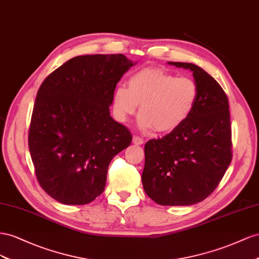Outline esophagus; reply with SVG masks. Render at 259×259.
<instances>
[{"instance_id":"34e87169","label":"esophagus","mask_w":259,"mask_h":259,"mask_svg":"<svg viewBox=\"0 0 259 259\" xmlns=\"http://www.w3.org/2000/svg\"><path fill=\"white\" fill-rule=\"evenodd\" d=\"M132 142H134V143L137 144V145H141V144L144 143V140H143L142 138L138 137V136H135L134 139H132Z\"/></svg>"}]
</instances>
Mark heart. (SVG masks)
<instances>
[{
  "label": "heart",
  "mask_w": 259,
  "mask_h": 259,
  "mask_svg": "<svg viewBox=\"0 0 259 259\" xmlns=\"http://www.w3.org/2000/svg\"><path fill=\"white\" fill-rule=\"evenodd\" d=\"M197 98L198 87L192 78L147 67L135 72L128 87L118 84L115 88L113 110L118 120L125 122L140 104V129L170 132L188 119Z\"/></svg>",
  "instance_id": "b5f03b06"
}]
</instances>
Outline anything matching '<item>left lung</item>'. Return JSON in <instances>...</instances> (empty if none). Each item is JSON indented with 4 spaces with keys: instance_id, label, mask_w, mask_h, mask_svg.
I'll return each instance as SVG.
<instances>
[{
    "instance_id": "1",
    "label": "left lung",
    "mask_w": 259,
    "mask_h": 259,
    "mask_svg": "<svg viewBox=\"0 0 259 259\" xmlns=\"http://www.w3.org/2000/svg\"><path fill=\"white\" fill-rule=\"evenodd\" d=\"M193 72L198 98L188 119L144 146L145 193L164 206H187L209 196L232 159L228 98L217 81L191 63L169 62Z\"/></svg>"
}]
</instances>
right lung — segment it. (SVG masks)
<instances>
[{
    "instance_id": "add662e5",
    "label": "right lung",
    "mask_w": 259,
    "mask_h": 259,
    "mask_svg": "<svg viewBox=\"0 0 259 259\" xmlns=\"http://www.w3.org/2000/svg\"><path fill=\"white\" fill-rule=\"evenodd\" d=\"M136 63L122 54L81 55L42 82L28 143L40 186L57 202L84 205L106 186L109 162L132 141L109 113L118 81Z\"/></svg>"
}]
</instances>
